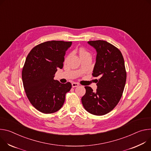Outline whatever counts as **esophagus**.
I'll use <instances>...</instances> for the list:
<instances>
[{
  "label": "esophagus",
  "mask_w": 151,
  "mask_h": 151,
  "mask_svg": "<svg viewBox=\"0 0 151 151\" xmlns=\"http://www.w3.org/2000/svg\"><path fill=\"white\" fill-rule=\"evenodd\" d=\"M79 86V84L77 83H75V82H73L72 83V87L73 88H76V87H77Z\"/></svg>",
  "instance_id": "obj_1"
}]
</instances>
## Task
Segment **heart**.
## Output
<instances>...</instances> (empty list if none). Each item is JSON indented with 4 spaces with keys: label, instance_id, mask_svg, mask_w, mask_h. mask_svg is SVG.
<instances>
[{
    "label": "heart",
    "instance_id": "obj_1",
    "mask_svg": "<svg viewBox=\"0 0 151 151\" xmlns=\"http://www.w3.org/2000/svg\"><path fill=\"white\" fill-rule=\"evenodd\" d=\"M79 55H80V57H82V56H85L90 55L88 52L86 51V50L83 49H80L79 50Z\"/></svg>",
    "mask_w": 151,
    "mask_h": 151
}]
</instances>
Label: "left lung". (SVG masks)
<instances>
[{
	"instance_id": "left-lung-1",
	"label": "left lung",
	"mask_w": 151,
	"mask_h": 151,
	"mask_svg": "<svg viewBox=\"0 0 151 151\" xmlns=\"http://www.w3.org/2000/svg\"><path fill=\"white\" fill-rule=\"evenodd\" d=\"M88 43L96 50L92 76L99 78L96 80V91L85 87L86 93L81 103L89 113L101 116L111 111L121 98L127 78L125 63L120 50L110 43L103 40Z\"/></svg>"
}]
</instances>
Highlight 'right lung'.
Segmentation results:
<instances>
[{
    "instance_id": "right-lung-1",
    "label": "right lung",
    "mask_w": 151,
    "mask_h": 151,
    "mask_svg": "<svg viewBox=\"0 0 151 151\" xmlns=\"http://www.w3.org/2000/svg\"><path fill=\"white\" fill-rule=\"evenodd\" d=\"M71 45L72 42L47 41L33 48L26 58L22 71L24 89L32 105L43 113L60 110L71 89L70 82L62 84L54 80Z\"/></svg>"
}]
</instances>
